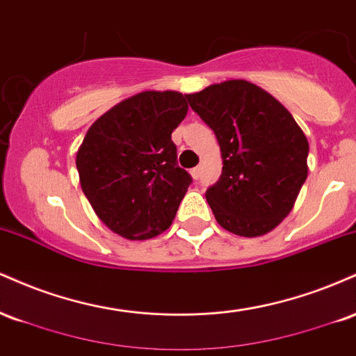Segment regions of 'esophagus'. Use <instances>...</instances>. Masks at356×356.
Here are the masks:
<instances>
[{
    "label": "esophagus",
    "mask_w": 356,
    "mask_h": 356,
    "mask_svg": "<svg viewBox=\"0 0 356 356\" xmlns=\"http://www.w3.org/2000/svg\"><path fill=\"white\" fill-rule=\"evenodd\" d=\"M191 175L194 179L201 177V167H194V169H191Z\"/></svg>",
    "instance_id": "obj_1"
}]
</instances>
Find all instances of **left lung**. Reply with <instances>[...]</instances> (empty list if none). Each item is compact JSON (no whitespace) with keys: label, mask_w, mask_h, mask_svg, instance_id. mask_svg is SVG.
<instances>
[{"label":"left lung","mask_w":356,"mask_h":356,"mask_svg":"<svg viewBox=\"0 0 356 356\" xmlns=\"http://www.w3.org/2000/svg\"><path fill=\"white\" fill-rule=\"evenodd\" d=\"M214 130L222 174L206 192L224 229L244 238L273 231L289 214L308 177V138L266 90L227 80L186 95Z\"/></svg>","instance_id":"obj_1"}]
</instances>
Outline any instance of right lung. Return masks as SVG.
Listing matches in <instances>:
<instances>
[{"label": "right lung", "mask_w": 356, "mask_h": 356, "mask_svg": "<svg viewBox=\"0 0 356 356\" xmlns=\"http://www.w3.org/2000/svg\"><path fill=\"white\" fill-rule=\"evenodd\" d=\"M179 92L130 97L93 122L76 152L85 197L110 231L150 239L172 224L192 179L177 167L172 132L187 115Z\"/></svg>", "instance_id": "obj_1"}]
</instances>
